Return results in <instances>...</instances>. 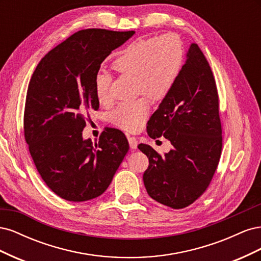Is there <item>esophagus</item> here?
Listing matches in <instances>:
<instances>
[{
  "label": "esophagus",
  "instance_id": "obj_1",
  "mask_svg": "<svg viewBox=\"0 0 261 261\" xmlns=\"http://www.w3.org/2000/svg\"><path fill=\"white\" fill-rule=\"evenodd\" d=\"M128 143H129V146L132 149H136L138 146V141H137L136 137H134V136H128Z\"/></svg>",
  "mask_w": 261,
  "mask_h": 261
}]
</instances>
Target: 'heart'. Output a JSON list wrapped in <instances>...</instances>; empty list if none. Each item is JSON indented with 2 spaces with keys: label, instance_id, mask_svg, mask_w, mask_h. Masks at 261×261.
<instances>
[{
  "label": "heart",
  "instance_id": "heart-1",
  "mask_svg": "<svg viewBox=\"0 0 261 261\" xmlns=\"http://www.w3.org/2000/svg\"><path fill=\"white\" fill-rule=\"evenodd\" d=\"M184 65V46L180 39L167 34L130 42L113 62V68L123 75L135 76L136 91L154 101L164 99L175 86ZM94 90L101 103L112 100L111 78L98 73ZM147 99L123 102L112 113V121L125 130H137L149 115Z\"/></svg>",
  "mask_w": 261,
  "mask_h": 261
}]
</instances>
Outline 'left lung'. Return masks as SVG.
<instances>
[{"instance_id":"1","label":"left lung","mask_w":261,"mask_h":261,"mask_svg":"<svg viewBox=\"0 0 261 261\" xmlns=\"http://www.w3.org/2000/svg\"><path fill=\"white\" fill-rule=\"evenodd\" d=\"M147 132L173 146L164 155L138 146L149 159L143 176L148 195L173 209L189 206L209 186L222 150L216 81L196 43L189 45L178 80L150 117Z\"/></svg>"}]
</instances>
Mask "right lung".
Segmentation results:
<instances>
[{
  "mask_svg": "<svg viewBox=\"0 0 261 261\" xmlns=\"http://www.w3.org/2000/svg\"><path fill=\"white\" fill-rule=\"evenodd\" d=\"M134 34L77 31L46 53L31 76L25 139L39 174L63 199L86 201L103 194L128 151L121 130L108 128L94 144L82 132L88 112L99 109L94 78L101 63Z\"/></svg>",
  "mask_w": 261,
  "mask_h": 261,
  "instance_id": "1",
  "label": "right lung"
}]
</instances>
